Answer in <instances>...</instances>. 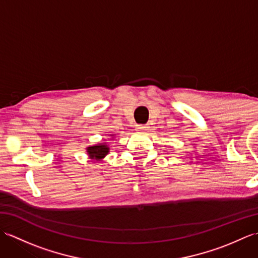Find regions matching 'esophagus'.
Instances as JSON below:
<instances>
[{
	"mask_svg": "<svg viewBox=\"0 0 258 258\" xmlns=\"http://www.w3.org/2000/svg\"><path fill=\"white\" fill-rule=\"evenodd\" d=\"M149 128V125H143V124H140L138 125V130H142V131H145Z\"/></svg>",
	"mask_w": 258,
	"mask_h": 258,
	"instance_id": "esophagus-1",
	"label": "esophagus"
}]
</instances>
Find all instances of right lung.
<instances>
[{
	"mask_svg": "<svg viewBox=\"0 0 258 258\" xmlns=\"http://www.w3.org/2000/svg\"><path fill=\"white\" fill-rule=\"evenodd\" d=\"M87 153L93 160H101L108 153V147L106 145L98 144L95 146H91L87 149Z\"/></svg>",
	"mask_w": 258,
	"mask_h": 258,
	"instance_id": "right-lung-1",
	"label": "right lung"
}]
</instances>
